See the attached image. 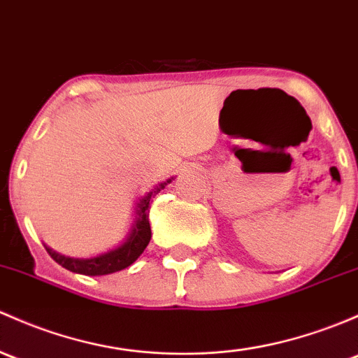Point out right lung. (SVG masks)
I'll return each instance as SVG.
<instances>
[{
  "mask_svg": "<svg viewBox=\"0 0 358 358\" xmlns=\"http://www.w3.org/2000/svg\"><path fill=\"white\" fill-rule=\"evenodd\" d=\"M173 180L175 178L171 176V178L157 183V185H154V189H150V192H148L144 197L138 199L134 210V221H131L125 240H123L120 245L110 248V250L103 252V254L99 255H94V257H70V255H63L59 254V252L52 250V248L48 245H44L48 254L65 269L77 274H85V276H104V274H111L116 273V271L129 268V266L134 264V262L141 257L142 252H144L145 247L149 245L150 224L148 210L150 206V199L156 194H159V192L163 190L168 183H171Z\"/></svg>",
  "mask_w": 358,
  "mask_h": 358,
  "instance_id": "obj_1",
  "label": "right lung"
}]
</instances>
